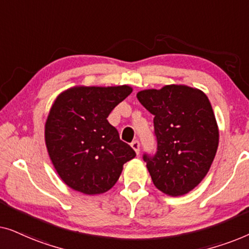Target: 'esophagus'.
Wrapping results in <instances>:
<instances>
[{
    "instance_id": "esophagus-1",
    "label": "esophagus",
    "mask_w": 249,
    "mask_h": 249,
    "mask_svg": "<svg viewBox=\"0 0 249 249\" xmlns=\"http://www.w3.org/2000/svg\"><path fill=\"white\" fill-rule=\"evenodd\" d=\"M131 147L134 151L136 152V154H139V147H141V145H139V142L138 141H134L131 142Z\"/></svg>"
}]
</instances>
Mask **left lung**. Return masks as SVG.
<instances>
[{
	"instance_id": "left-lung-1",
	"label": "left lung",
	"mask_w": 249,
	"mask_h": 249,
	"mask_svg": "<svg viewBox=\"0 0 249 249\" xmlns=\"http://www.w3.org/2000/svg\"><path fill=\"white\" fill-rule=\"evenodd\" d=\"M154 114L158 152L144 155L153 183L169 196H182L205 178L219 146V127L204 91L186 85L137 93Z\"/></svg>"
}]
</instances>
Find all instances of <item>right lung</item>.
<instances>
[{"instance_id":"right-lung-1","label":"right lung","mask_w":249,"mask_h":249,"mask_svg":"<svg viewBox=\"0 0 249 249\" xmlns=\"http://www.w3.org/2000/svg\"><path fill=\"white\" fill-rule=\"evenodd\" d=\"M131 91L128 85H77L53 102L45 122V145L54 169L71 189L86 195L107 193L124 163L136 156L107 121Z\"/></svg>"}]
</instances>
